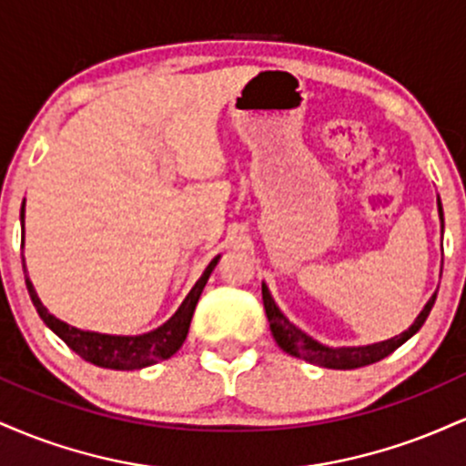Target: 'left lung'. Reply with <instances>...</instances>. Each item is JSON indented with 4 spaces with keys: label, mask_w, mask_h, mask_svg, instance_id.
<instances>
[{
    "label": "left lung",
    "mask_w": 466,
    "mask_h": 466,
    "mask_svg": "<svg viewBox=\"0 0 466 466\" xmlns=\"http://www.w3.org/2000/svg\"><path fill=\"white\" fill-rule=\"evenodd\" d=\"M438 212H441V218H442L441 201H438ZM434 302H436V293L430 298V302L425 304V309H422L419 318H416V322L411 324L405 333L392 337V339L379 341V344H372V346H357V349H329V346L318 344V341L311 339L307 333H302L300 329H296V326L289 322L285 315L280 313V309L276 307L274 298L269 296V289L263 285L265 313H267V319H269L271 333H274V339L278 341V346H280L282 350H287L289 355H296L300 357V360L318 363V366L333 368V370H352V368L370 366V363H377L381 361L383 357L392 355L400 344H405V341H408L422 324H425L427 315H430Z\"/></svg>",
    "instance_id": "1"
}]
</instances>
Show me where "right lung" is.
Returning <instances> with one entry per match:
<instances>
[{"instance_id": "obj_1", "label": "right lung", "mask_w": 466, "mask_h": 466, "mask_svg": "<svg viewBox=\"0 0 466 466\" xmlns=\"http://www.w3.org/2000/svg\"><path fill=\"white\" fill-rule=\"evenodd\" d=\"M21 221H24V208H21ZM217 263L218 256L206 267L203 276L197 280V285L190 289V293L186 296V300L181 302L177 313H175L168 322L159 326V329L151 330V333L136 337L100 335L89 333V330L74 329V326L61 322L55 315L47 313V309L41 304L28 276H25V287H28L30 300L35 304L36 313L41 315V319H44V322L50 326V329L55 330V333L61 337L78 357L94 363V366L111 368V370H140V368L151 366V363L168 360V357H173L175 352L181 349L186 335H188L192 313H195L197 302H199L203 287H206L208 278H210Z\"/></svg>"}]
</instances>
